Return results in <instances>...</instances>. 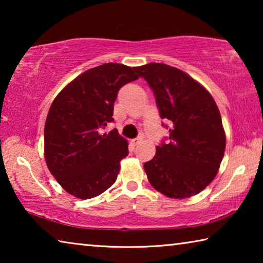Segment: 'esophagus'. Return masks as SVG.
<instances>
[{
  "label": "esophagus",
  "mask_w": 263,
  "mask_h": 263,
  "mask_svg": "<svg viewBox=\"0 0 263 263\" xmlns=\"http://www.w3.org/2000/svg\"><path fill=\"white\" fill-rule=\"evenodd\" d=\"M141 138L139 137V138H136V139H132L131 140V144L133 145V146H137V145H139L140 144V142H141Z\"/></svg>",
  "instance_id": "34e87169"
}]
</instances>
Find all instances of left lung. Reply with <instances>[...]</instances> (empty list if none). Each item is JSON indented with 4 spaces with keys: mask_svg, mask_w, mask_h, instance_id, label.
<instances>
[{
    "mask_svg": "<svg viewBox=\"0 0 263 263\" xmlns=\"http://www.w3.org/2000/svg\"><path fill=\"white\" fill-rule=\"evenodd\" d=\"M152 88L160 117L172 123L169 142L144 164L149 183L164 196L183 199L211 183L220 167L226 137L215 100L201 83L166 64L135 68Z\"/></svg>",
    "mask_w": 263,
    "mask_h": 263,
    "instance_id": "1",
    "label": "left lung"
}]
</instances>
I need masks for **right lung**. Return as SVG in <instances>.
<instances>
[{
  "instance_id": "1",
  "label": "right lung",
  "mask_w": 263,
  "mask_h": 263,
  "mask_svg": "<svg viewBox=\"0 0 263 263\" xmlns=\"http://www.w3.org/2000/svg\"><path fill=\"white\" fill-rule=\"evenodd\" d=\"M138 79L135 68L104 64L75 78L57 95L44 130V154L51 174L68 194L88 199L112 185L127 157V141L112 130L114 103L124 84Z\"/></svg>"
}]
</instances>
